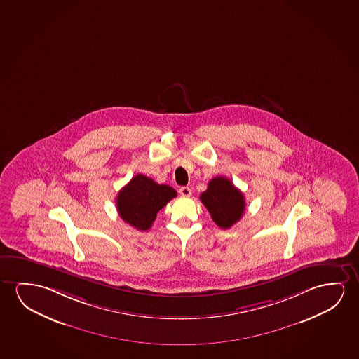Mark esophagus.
<instances>
[{
    "label": "esophagus",
    "instance_id": "34e87169",
    "mask_svg": "<svg viewBox=\"0 0 359 359\" xmlns=\"http://www.w3.org/2000/svg\"><path fill=\"white\" fill-rule=\"evenodd\" d=\"M179 193L184 198H189V196H191V189L189 187H180V190H179Z\"/></svg>",
    "mask_w": 359,
    "mask_h": 359
}]
</instances>
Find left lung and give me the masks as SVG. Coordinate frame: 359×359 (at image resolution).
<instances>
[{
	"label": "left lung",
	"mask_w": 359,
	"mask_h": 359,
	"mask_svg": "<svg viewBox=\"0 0 359 359\" xmlns=\"http://www.w3.org/2000/svg\"><path fill=\"white\" fill-rule=\"evenodd\" d=\"M201 203L208 208L213 222L227 229L238 222L245 208V196L233 182L224 177L210 180L208 190L200 195Z\"/></svg>",
	"instance_id": "1"
}]
</instances>
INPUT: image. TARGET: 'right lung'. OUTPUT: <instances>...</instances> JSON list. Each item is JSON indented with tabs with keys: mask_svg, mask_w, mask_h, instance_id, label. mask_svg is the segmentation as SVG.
I'll list each match as a JSON object with an SVG mask.
<instances>
[{
	"mask_svg": "<svg viewBox=\"0 0 359 359\" xmlns=\"http://www.w3.org/2000/svg\"><path fill=\"white\" fill-rule=\"evenodd\" d=\"M175 196L177 191L172 187L156 184L151 177L137 174L117 194L116 206L126 224L147 231L151 229L156 213Z\"/></svg>",
	"mask_w": 359,
	"mask_h": 359,
	"instance_id": "add662e5",
	"label": "right lung"
}]
</instances>
